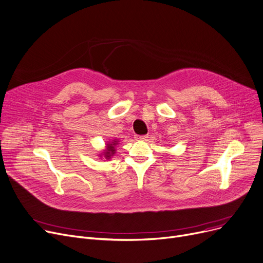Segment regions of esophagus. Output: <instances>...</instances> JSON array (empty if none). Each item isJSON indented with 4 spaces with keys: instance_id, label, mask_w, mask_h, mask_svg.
<instances>
[{
    "instance_id": "1",
    "label": "esophagus",
    "mask_w": 263,
    "mask_h": 263,
    "mask_svg": "<svg viewBox=\"0 0 263 263\" xmlns=\"http://www.w3.org/2000/svg\"><path fill=\"white\" fill-rule=\"evenodd\" d=\"M135 138H136L137 140H146L147 135H136Z\"/></svg>"
}]
</instances>
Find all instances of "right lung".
I'll list each match as a JSON object with an SVG mask.
<instances>
[{"instance_id": "add662e5", "label": "right lung", "mask_w": 263, "mask_h": 263, "mask_svg": "<svg viewBox=\"0 0 263 263\" xmlns=\"http://www.w3.org/2000/svg\"><path fill=\"white\" fill-rule=\"evenodd\" d=\"M114 145H116L115 142H114V144H109V145H108V149H107V152H106V156H107V157H110L112 154H115L116 149H115V146H114Z\"/></svg>"}]
</instances>
